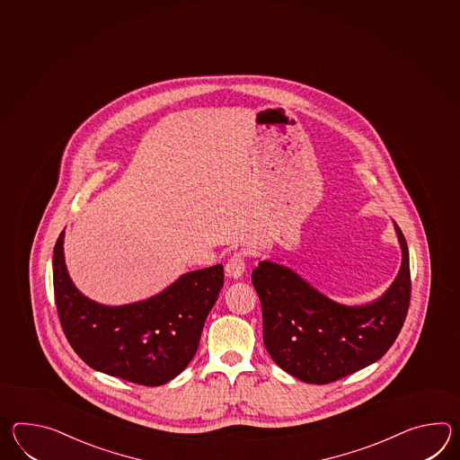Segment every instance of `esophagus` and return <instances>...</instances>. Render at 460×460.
Masks as SVG:
<instances>
[{
  "label": "esophagus",
  "instance_id": "34e87169",
  "mask_svg": "<svg viewBox=\"0 0 460 460\" xmlns=\"http://www.w3.org/2000/svg\"><path fill=\"white\" fill-rule=\"evenodd\" d=\"M245 270V257L241 251H237L229 257V261L226 262V276L229 279H239L243 277Z\"/></svg>",
  "mask_w": 460,
  "mask_h": 460
}]
</instances>
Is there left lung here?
<instances>
[{
    "label": "left lung",
    "instance_id": "8db88e82",
    "mask_svg": "<svg viewBox=\"0 0 460 460\" xmlns=\"http://www.w3.org/2000/svg\"><path fill=\"white\" fill-rule=\"evenodd\" d=\"M394 226L402 249L401 270L388 292L367 305H340L274 262L262 261L252 270L264 345L288 375L328 385L378 361L394 343L411 300L408 244Z\"/></svg>",
    "mask_w": 460,
    "mask_h": 460
}]
</instances>
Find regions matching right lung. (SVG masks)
<instances>
[{"mask_svg":"<svg viewBox=\"0 0 460 460\" xmlns=\"http://www.w3.org/2000/svg\"><path fill=\"white\" fill-rule=\"evenodd\" d=\"M64 231L52 255L62 332L89 367L142 386H160L190 365L206 317L225 284L221 264L180 277L162 294L130 305L95 304L74 287L64 264Z\"/></svg>","mask_w":460,"mask_h":460,"instance_id":"1","label":"right lung"}]
</instances>
